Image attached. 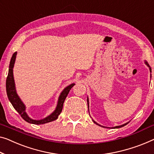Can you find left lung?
Instances as JSON below:
<instances>
[{"instance_id":"8db88e82","label":"left lung","mask_w":154,"mask_h":154,"mask_svg":"<svg viewBox=\"0 0 154 154\" xmlns=\"http://www.w3.org/2000/svg\"><path fill=\"white\" fill-rule=\"evenodd\" d=\"M146 63V65H147L148 66H149V67H150V66H149V64L147 63V62H145ZM150 70H151V68H150ZM87 102H88V100H87ZM93 122H95V124H96V125H99V126H100V125H98V124L97 123H96L95 122V121H94L93 120ZM127 124L128 123H126V124H125V125H121V126H117V127H114V128H120V127H124V126H125V125H127Z\"/></svg>"}]
</instances>
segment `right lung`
<instances>
[{"label":"right lung","mask_w":154,"mask_h":154,"mask_svg":"<svg viewBox=\"0 0 154 154\" xmlns=\"http://www.w3.org/2000/svg\"><path fill=\"white\" fill-rule=\"evenodd\" d=\"M16 55H17V52H15L13 54L12 57L11 58L10 63V67H9V72L8 75L6 79V91L7 94H8V97L9 100L10 101L11 104H12V106L14 108L16 111H17L18 113L20 115L21 118L23 119L24 120H26L28 123L30 124H34V125H42V124H45L50 122L54 121L57 120L58 118L59 115L61 113L63 109V105L65 101L66 97H67L68 94L69 93V91L70 89L72 88V87L75 86V84H70V86L66 87L62 91V93H61L60 96H59V100H58V104H57V109L55 111L52 113L50 116H48L47 118H45L43 120H32L31 118H29L27 115L26 113V106L23 104V103L21 102V100H20V98L18 97L17 92H16L15 89V84H14V80L13 77V68L14 65L15 59H16Z\"/></svg>","instance_id":"obj_1"}]
</instances>
